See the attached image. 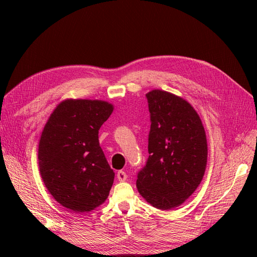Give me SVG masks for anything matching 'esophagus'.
Listing matches in <instances>:
<instances>
[{"instance_id": "34e87169", "label": "esophagus", "mask_w": 257, "mask_h": 257, "mask_svg": "<svg viewBox=\"0 0 257 257\" xmlns=\"http://www.w3.org/2000/svg\"><path fill=\"white\" fill-rule=\"evenodd\" d=\"M117 179L119 180L120 182H123V181H125V180H127V174H125L124 171L120 170V171L117 172Z\"/></svg>"}]
</instances>
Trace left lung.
Here are the masks:
<instances>
[{
  "mask_svg": "<svg viewBox=\"0 0 257 257\" xmlns=\"http://www.w3.org/2000/svg\"><path fill=\"white\" fill-rule=\"evenodd\" d=\"M150 111L149 158L138 173L141 196L160 210H172L190 198L203 179L206 136L190 103L171 92L154 89L146 95Z\"/></svg>",
  "mask_w": 257,
  "mask_h": 257,
  "instance_id": "left-lung-1",
  "label": "left lung"
}]
</instances>
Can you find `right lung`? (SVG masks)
<instances>
[{"instance_id": "add662e5", "label": "right lung", "mask_w": 257, "mask_h": 257, "mask_svg": "<svg viewBox=\"0 0 257 257\" xmlns=\"http://www.w3.org/2000/svg\"><path fill=\"white\" fill-rule=\"evenodd\" d=\"M113 111L108 101L66 99L51 113L38 143V168L48 192L76 213L106 201L114 172L99 146L98 132Z\"/></svg>"}]
</instances>
